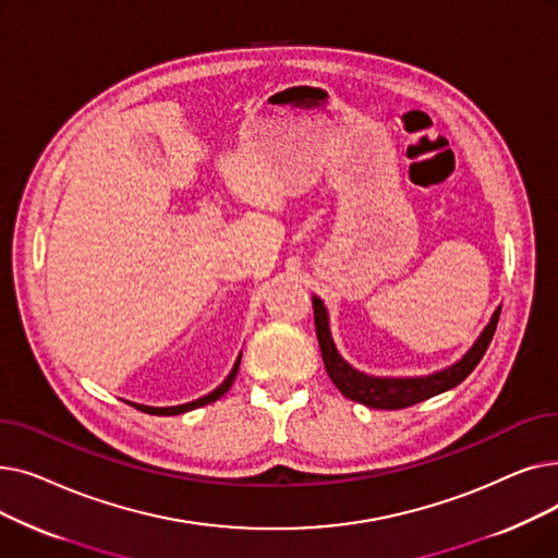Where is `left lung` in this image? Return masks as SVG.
Instances as JSON below:
<instances>
[{
	"label": "left lung",
	"instance_id": "left-lung-1",
	"mask_svg": "<svg viewBox=\"0 0 558 558\" xmlns=\"http://www.w3.org/2000/svg\"><path fill=\"white\" fill-rule=\"evenodd\" d=\"M312 307H314V326H316L320 355H324L326 371L335 383V387L348 400L362 402L371 409H404V407H412L416 402H423L436 393H444V391L461 385L463 379L473 373V368L482 362L484 353L490 345V339L495 335L497 320H500V310H502V307H497V312L493 314L490 324L486 326L482 337L475 341V345L471 350H468L465 357L461 362H457L454 366H450L441 373L427 375V377H371V375L355 371L353 366H348L339 357L337 348L332 343V337H330V330H328V314H326L324 303L314 296Z\"/></svg>",
	"mask_w": 558,
	"mask_h": 558
}]
</instances>
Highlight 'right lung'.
<instances>
[{"mask_svg":"<svg viewBox=\"0 0 558 558\" xmlns=\"http://www.w3.org/2000/svg\"><path fill=\"white\" fill-rule=\"evenodd\" d=\"M240 360H242V355H240ZM240 360H238V364L232 366L230 375L223 379V385H221V387H217L213 393L203 396V398H198V400H194V402H187V404H179V407H144V404H133V407H137L140 412L154 414V416H175V414L190 412V409H196V407H203V404H208V402H215V400H219V398H221V396H223V393L230 389V385H232L234 375H238V368H240Z\"/></svg>","mask_w":558,"mask_h":558,"instance_id":"add662e5","label":"right lung"}]
</instances>
